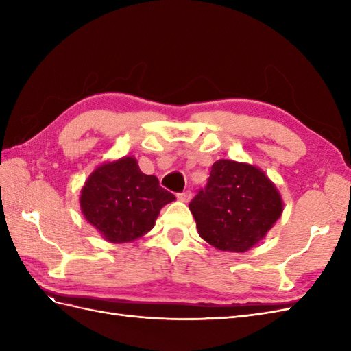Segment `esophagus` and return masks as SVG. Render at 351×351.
<instances>
[{"mask_svg":"<svg viewBox=\"0 0 351 351\" xmlns=\"http://www.w3.org/2000/svg\"><path fill=\"white\" fill-rule=\"evenodd\" d=\"M177 197L182 202H189L190 199H192V192H190V190H186V192H183V193H178Z\"/></svg>","mask_w":351,"mask_h":351,"instance_id":"1","label":"esophagus"}]
</instances>
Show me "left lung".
<instances>
[{"instance_id":"1","label":"left lung","mask_w":351,"mask_h":351,"mask_svg":"<svg viewBox=\"0 0 351 351\" xmlns=\"http://www.w3.org/2000/svg\"><path fill=\"white\" fill-rule=\"evenodd\" d=\"M189 208L202 239L219 250L241 253L272 228L281 217L282 200L259 168L219 159Z\"/></svg>"}]
</instances>
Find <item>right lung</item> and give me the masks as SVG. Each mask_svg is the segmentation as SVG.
I'll return each mask as SVG.
<instances>
[{
    "instance_id": "right-lung-1",
    "label": "right lung",
    "mask_w": 351,
    "mask_h": 351,
    "mask_svg": "<svg viewBox=\"0 0 351 351\" xmlns=\"http://www.w3.org/2000/svg\"><path fill=\"white\" fill-rule=\"evenodd\" d=\"M176 196L143 174L134 158H123L95 169L80 196L83 215L111 243H127L154 227L161 210Z\"/></svg>"
}]
</instances>
